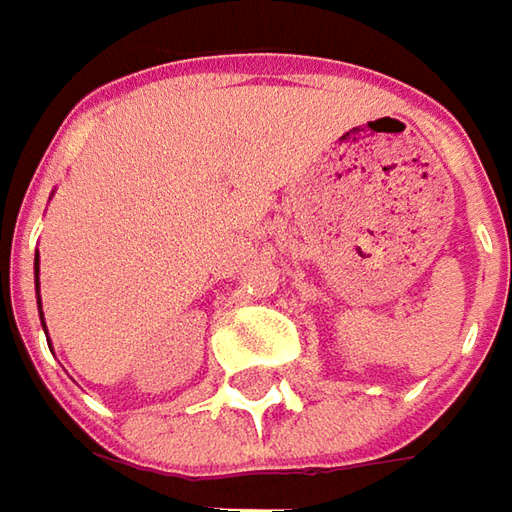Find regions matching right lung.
<instances>
[{
  "mask_svg": "<svg viewBox=\"0 0 512 512\" xmlns=\"http://www.w3.org/2000/svg\"><path fill=\"white\" fill-rule=\"evenodd\" d=\"M33 276H36V296H39V253H36V259H33ZM39 319H42V325H45V316H42V299H39ZM45 333H48V327H45Z\"/></svg>",
  "mask_w": 512,
  "mask_h": 512,
  "instance_id": "1",
  "label": "right lung"
}]
</instances>
